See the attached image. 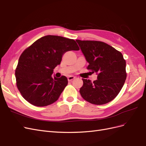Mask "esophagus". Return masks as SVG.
I'll use <instances>...</instances> for the list:
<instances>
[{
	"mask_svg": "<svg viewBox=\"0 0 146 146\" xmlns=\"http://www.w3.org/2000/svg\"><path fill=\"white\" fill-rule=\"evenodd\" d=\"M75 78H76V77H75L74 76H69V77H68V80L69 82H70V81L73 80L74 79H75Z\"/></svg>",
	"mask_w": 146,
	"mask_h": 146,
	"instance_id": "34e87169",
	"label": "esophagus"
}]
</instances>
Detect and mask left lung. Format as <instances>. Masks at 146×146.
Returning <instances> with one entry per match:
<instances>
[{
    "label": "left lung",
    "mask_w": 146,
    "mask_h": 146,
    "mask_svg": "<svg viewBox=\"0 0 146 146\" xmlns=\"http://www.w3.org/2000/svg\"><path fill=\"white\" fill-rule=\"evenodd\" d=\"M76 41L89 63L87 69L98 74V80L93 82L82 79V97L92 104L110 102L119 93L126 80V62L122 54L104 42L78 39Z\"/></svg>",
    "instance_id": "obj_1"
}]
</instances>
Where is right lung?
<instances>
[{"instance_id": "obj_1", "label": "right lung", "mask_w": 146, "mask_h": 146, "mask_svg": "<svg viewBox=\"0 0 146 146\" xmlns=\"http://www.w3.org/2000/svg\"><path fill=\"white\" fill-rule=\"evenodd\" d=\"M74 39L47 35L23 52L15 70L16 85L23 98L36 107H45L58 99L68 85V78L53 77L66 52L78 50Z\"/></svg>"}]
</instances>
